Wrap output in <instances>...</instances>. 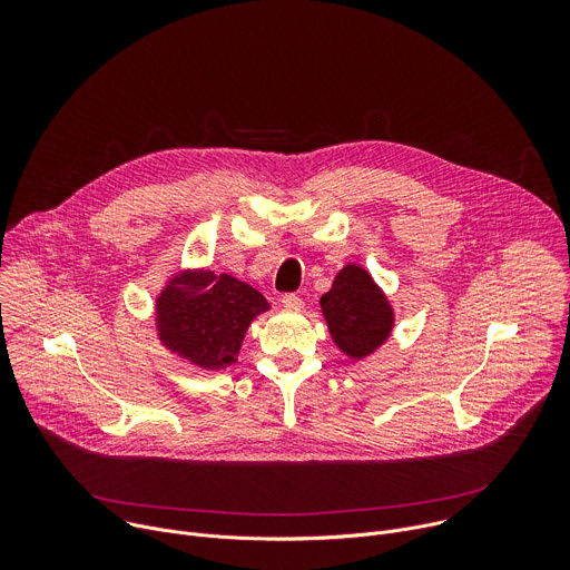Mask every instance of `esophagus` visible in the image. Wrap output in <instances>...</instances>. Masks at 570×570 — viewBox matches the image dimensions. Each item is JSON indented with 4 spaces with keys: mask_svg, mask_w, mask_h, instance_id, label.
<instances>
[{
    "mask_svg": "<svg viewBox=\"0 0 570 570\" xmlns=\"http://www.w3.org/2000/svg\"><path fill=\"white\" fill-rule=\"evenodd\" d=\"M282 304H284V308H288V311H302V308H304L302 297L295 295V293H286V295L282 297Z\"/></svg>",
    "mask_w": 570,
    "mask_h": 570,
    "instance_id": "1",
    "label": "esophagus"
}]
</instances>
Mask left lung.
I'll return each mask as SVG.
<instances>
[{"mask_svg": "<svg viewBox=\"0 0 570 570\" xmlns=\"http://www.w3.org/2000/svg\"><path fill=\"white\" fill-rule=\"evenodd\" d=\"M320 308L336 347L352 361L374 354L394 327L390 299L358 264H347L334 277L330 293L320 297Z\"/></svg>", "mask_w": 570, "mask_h": 570, "instance_id": "8db88e82", "label": "left lung"}]
</instances>
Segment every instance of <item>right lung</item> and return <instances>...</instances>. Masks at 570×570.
<instances>
[{"label":"right lung","mask_w":570,"mask_h":570,"mask_svg":"<svg viewBox=\"0 0 570 570\" xmlns=\"http://www.w3.org/2000/svg\"><path fill=\"white\" fill-rule=\"evenodd\" d=\"M268 308V299L246 282L187 268L174 273L155 297V330L171 354L216 372L236 363L253 320Z\"/></svg>","instance_id":"obj_1"}]
</instances>
